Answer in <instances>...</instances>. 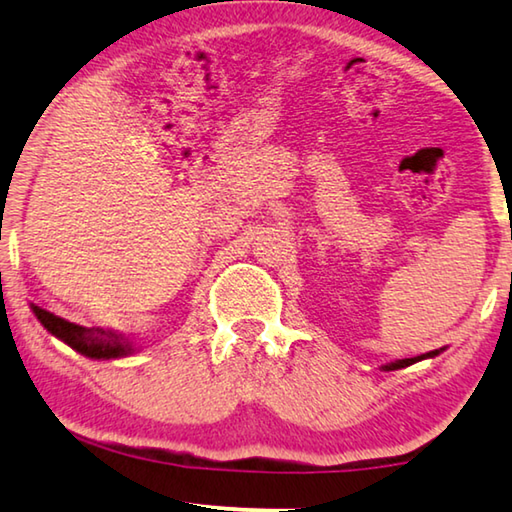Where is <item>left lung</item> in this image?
Listing matches in <instances>:
<instances>
[{"mask_svg": "<svg viewBox=\"0 0 512 512\" xmlns=\"http://www.w3.org/2000/svg\"><path fill=\"white\" fill-rule=\"evenodd\" d=\"M435 355H437V350L426 352V355H421V357H412V359H400V361H393V364H387V366H384V371H398V368L410 366V364H414V361H421V359H426V357H435Z\"/></svg>", "mask_w": 512, "mask_h": 512, "instance_id": "obj_1", "label": "left lung"}]
</instances>
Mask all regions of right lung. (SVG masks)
I'll return each instance as SVG.
<instances>
[{
	"instance_id": "right-lung-1",
	"label": "right lung",
	"mask_w": 512,
	"mask_h": 512,
	"mask_svg": "<svg viewBox=\"0 0 512 512\" xmlns=\"http://www.w3.org/2000/svg\"><path fill=\"white\" fill-rule=\"evenodd\" d=\"M34 313L47 332L61 338V341L68 343L73 350L82 352L84 357L114 359V357L128 355L130 352V345L123 341V336L102 332V329L80 327L75 325V322H68L64 318L54 316L50 311L41 309V306H34Z\"/></svg>"
}]
</instances>
